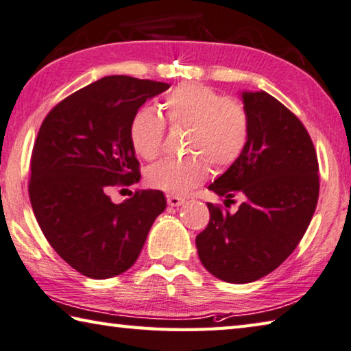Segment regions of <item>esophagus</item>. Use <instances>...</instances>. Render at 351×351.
<instances>
[{
  "label": "esophagus",
  "mask_w": 351,
  "mask_h": 351,
  "mask_svg": "<svg viewBox=\"0 0 351 351\" xmlns=\"http://www.w3.org/2000/svg\"><path fill=\"white\" fill-rule=\"evenodd\" d=\"M183 200L182 197H179V195H169L168 197V205L169 206H180V205H183Z\"/></svg>",
  "instance_id": "34e87169"
}]
</instances>
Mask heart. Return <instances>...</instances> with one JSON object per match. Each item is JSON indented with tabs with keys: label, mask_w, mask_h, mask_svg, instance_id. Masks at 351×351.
Returning <instances> with one entry per match:
<instances>
[{
	"label": "heart",
	"mask_w": 351,
	"mask_h": 351,
	"mask_svg": "<svg viewBox=\"0 0 351 351\" xmlns=\"http://www.w3.org/2000/svg\"><path fill=\"white\" fill-rule=\"evenodd\" d=\"M171 125L191 126L185 158H166L146 172L147 185L168 194H186L217 169L234 165L250 138V119L242 103L226 98L210 86L186 83L172 89L163 101ZM166 123L151 106H141L129 121L128 134L134 151L154 160L163 149Z\"/></svg>",
	"instance_id": "b5f03b06"
}]
</instances>
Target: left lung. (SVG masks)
Segmentation results:
<instances>
[{
    "mask_svg": "<svg viewBox=\"0 0 351 351\" xmlns=\"http://www.w3.org/2000/svg\"><path fill=\"white\" fill-rule=\"evenodd\" d=\"M242 100L248 145L210 189L243 202L234 214L208 204L210 223L195 237L204 267L230 284L274 271L304 237L319 197L317 156L302 121L265 90L243 92Z\"/></svg>",
    "mask_w": 351,
    "mask_h": 351,
    "instance_id": "1",
    "label": "left lung"
}]
</instances>
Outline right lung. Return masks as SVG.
Wrapping results in <instances>:
<instances>
[{
  "instance_id": "obj_1",
  "label": "right lung",
  "mask_w": 351,
  "mask_h": 351,
  "mask_svg": "<svg viewBox=\"0 0 351 351\" xmlns=\"http://www.w3.org/2000/svg\"><path fill=\"white\" fill-rule=\"evenodd\" d=\"M168 83L110 75L66 97L46 115L30 157L29 197L43 234L66 263L90 279L131 268L154 220L162 191L141 189L115 205L109 188L140 180L129 121Z\"/></svg>"
}]
</instances>
